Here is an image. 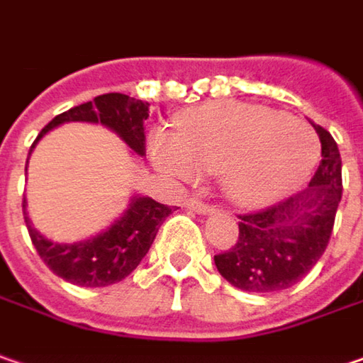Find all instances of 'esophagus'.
Segmentation results:
<instances>
[{"label": "esophagus", "instance_id": "34e87169", "mask_svg": "<svg viewBox=\"0 0 363 363\" xmlns=\"http://www.w3.org/2000/svg\"><path fill=\"white\" fill-rule=\"evenodd\" d=\"M184 207H186V209H193V211H197V213H215L217 211V207H215V205H209V203L201 201L199 197L186 199V201H184Z\"/></svg>", "mask_w": 363, "mask_h": 363}]
</instances>
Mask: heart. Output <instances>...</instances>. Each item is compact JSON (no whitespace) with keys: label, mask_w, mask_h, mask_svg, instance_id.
Returning <instances> with one entry per match:
<instances>
[{"label":"heart","mask_w":363,"mask_h":363,"mask_svg":"<svg viewBox=\"0 0 363 363\" xmlns=\"http://www.w3.org/2000/svg\"><path fill=\"white\" fill-rule=\"evenodd\" d=\"M152 156L168 174L193 181L221 174L228 197L262 205L303 184L319 160L313 128L272 107L223 101L179 119V134L158 132Z\"/></svg>","instance_id":"heart-1"}]
</instances>
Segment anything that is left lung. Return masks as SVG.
Wrapping results in <instances>:
<instances>
[{
  "label": "left lung",
  "instance_id": "obj_1",
  "mask_svg": "<svg viewBox=\"0 0 363 363\" xmlns=\"http://www.w3.org/2000/svg\"><path fill=\"white\" fill-rule=\"evenodd\" d=\"M321 162L307 189L238 215V242L215 256V266L233 286L247 292L291 289L323 256L341 201V158L333 135L313 123Z\"/></svg>",
  "mask_w": 363,
  "mask_h": 363
}]
</instances>
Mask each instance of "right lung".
<instances>
[{
    "label": "right lung",
    "mask_w": 363,
    "mask_h": 363,
    "mask_svg": "<svg viewBox=\"0 0 363 363\" xmlns=\"http://www.w3.org/2000/svg\"><path fill=\"white\" fill-rule=\"evenodd\" d=\"M148 119V103L128 97L123 93H105L95 97L93 101L77 105L69 111L56 116L38 138L65 121H93L111 128L121 140L140 156L146 154V134L144 121ZM30 148V152H32ZM24 219L30 240L36 247L42 262L55 272L77 286H109L123 280L138 268L142 258L148 254L152 242L158 233L166 217L172 213V207L162 205L148 197H138L132 201L130 209L119 217L109 229H105L97 238L79 242V244H52L42 238L32 228L26 215V201L22 203Z\"/></svg>",
    "instance_id": "1"
}]
</instances>
